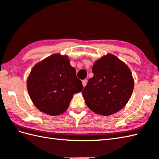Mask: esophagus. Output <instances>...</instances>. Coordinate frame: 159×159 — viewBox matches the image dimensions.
I'll use <instances>...</instances> for the list:
<instances>
[{
    "label": "esophagus",
    "instance_id": "esophagus-1",
    "mask_svg": "<svg viewBox=\"0 0 159 159\" xmlns=\"http://www.w3.org/2000/svg\"><path fill=\"white\" fill-rule=\"evenodd\" d=\"M87 80L86 79H85V80H83V81H82V83H83V87H85L86 86V85H87Z\"/></svg>",
    "mask_w": 159,
    "mask_h": 159
}]
</instances>
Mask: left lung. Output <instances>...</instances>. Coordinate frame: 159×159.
<instances>
[{
	"instance_id": "obj_1",
	"label": "left lung",
	"mask_w": 159,
	"mask_h": 159,
	"mask_svg": "<svg viewBox=\"0 0 159 159\" xmlns=\"http://www.w3.org/2000/svg\"><path fill=\"white\" fill-rule=\"evenodd\" d=\"M92 72L93 76L82 92L89 109L106 116L123 109L134 89L133 74L126 64L107 54L94 62Z\"/></svg>"
}]
</instances>
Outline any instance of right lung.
<instances>
[{"mask_svg":"<svg viewBox=\"0 0 159 159\" xmlns=\"http://www.w3.org/2000/svg\"><path fill=\"white\" fill-rule=\"evenodd\" d=\"M67 55L53 54L33 67L27 78L30 98L38 109L56 116L67 109L73 95L83 89Z\"/></svg>","mask_w":159,"mask_h":159,"instance_id":"obj_1","label":"right lung"}]
</instances>
